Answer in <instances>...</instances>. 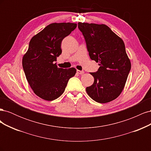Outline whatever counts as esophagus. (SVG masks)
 <instances>
[{
  "label": "esophagus",
  "instance_id": "1",
  "mask_svg": "<svg viewBox=\"0 0 151 151\" xmlns=\"http://www.w3.org/2000/svg\"><path fill=\"white\" fill-rule=\"evenodd\" d=\"M77 74H83L84 72L79 70H77Z\"/></svg>",
  "mask_w": 151,
  "mask_h": 151
}]
</instances>
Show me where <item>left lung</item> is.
I'll list each match as a JSON object with an SVG mask.
<instances>
[{
    "label": "left lung",
    "instance_id": "obj_1",
    "mask_svg": "<svg viewBox=\"0 0 151 151\" xmlns=\"http://www.w3.org/2000/svg\"><path fill=\"white\" fill-rule=\"evenodd\" d=\"M91 60L99 62L96 72L90 74L94 83L86 92L95 101L110 102L119 96L131 69L123 41L105 24L78 22Z\"/></svg>",
    "mask_w": 151,
    "mask_h": 151
}]
</instances>
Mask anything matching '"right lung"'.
<instances>
[{
  "label": "right lung",
  "mask_w": 151,
  "mask_h": 151,
  "mask_svg": "<svg viewBox=\"0 0 151 151\" xmlns=\"http://www.w3.org/2000/svg\"><path fill=\"white\" fill-rule=\"evenodd\" d=\"M77 27L76 23H52L35 35L29 42L22 64L28 83L38 97L47 101L60 97L76 69H63L55 62L62 53L63 39Z\"/></svg>",
  "instance_id": "1"
}]
</instances>
